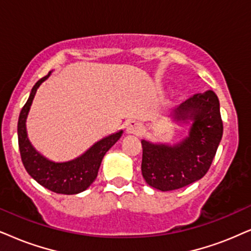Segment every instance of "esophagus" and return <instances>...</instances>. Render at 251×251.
I'll list each match as a JSON object with an SVG mask.
<instances>
[{
	"label": "esophagus",
	"instance_id": "esophagus-1",
	"mask_svg": "<svg viewBox=\"0 0 251 251\" xmlns=\"http://www.w3.org/2000/svg\"><path fill=\"white\" fill-rule=\"evenodd\" d=\"M142 131H144V128H142L141 124L135 122V120H131L127 124V126H126V132L128 133V134H141Z\"/></svg>",
	"mask_w": 251,
	"mask_h": 251
}]
</instances>
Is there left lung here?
<instances>
[{"label":"left lung","instance_id":"left-lung-1","mask_svg":"<svg viewBox=\"0 0 251 251\" xmlns=\"http://www.w3.org/2000/svg\"><path fill=\"white\" fill-rule=\"evenodd\" d=\"M176 122H192L189 136L170 146L142 140V176L148 185L171 191L189 185L210 169L223 138L218 96L212 90L196 94L174 110Z\"/></svg>","mask_w":251,"mask_h":251}]
</instances>
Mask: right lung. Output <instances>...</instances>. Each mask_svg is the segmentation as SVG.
<instances>
[{"label":"right lung","mask_w":251,"mask_h":251,"mask_svg":"<svg viewBox=\"0 0 251 251\" xmlns=\"http://www.w3.org/2000/svg\"><path fill=\"white\" fill-rule=\"evenodd\" d=\"M50 75V73L33 85L27 102L20 113L17 133L22 162L28 175L44 188L62 195H76L87 190L96 179L104 155L119 140L123 131L97 141L81 156L68 162H53L38 153L27 138L26 118L37 89Z\"/></svg>","instance_id":"1"}]
</instances>
